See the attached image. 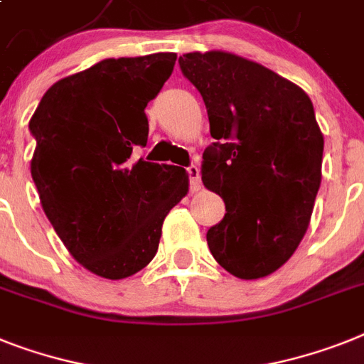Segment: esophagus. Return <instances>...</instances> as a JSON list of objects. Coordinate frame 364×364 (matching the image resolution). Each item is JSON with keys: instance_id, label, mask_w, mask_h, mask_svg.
I'll return each mask as SVG.
<instances>
[{"instance_id": "esophagus-1", "label": "esophagus", "mask_w": 364, "mask_h": 364, "mask_svg": "<svg viewBox=\"0 0 364 364\" xmlns=\"http://www.w3.org/2000/svg\"><path fill=\"white\" fill-rule=\"evenodd\" d=\"M188 176H189V189L191 191H199L200 189V169L197 165H189L188 167Z\"/></svg>"}]
</instances>
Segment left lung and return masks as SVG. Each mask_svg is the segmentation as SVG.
I'll use <instances>...</instances> for the list:
<instances>
[{
	"mask_svg": "<svg viewBox=\"0 0 364 364\" xmlns=\"http://www.w3.org/2000/svg\"><path fill=\"white\" fill-rule=\"evenodd\" d=\"M178 63L203 96L215 139L203 154V184L227 208L206 232L210 253L234 277H266L307 232L322 182L323 135L311 98L229 52L184 53Z\"/></svg>",
	"mask_w": 364,
	"mask_h": 364,
	"instance_id": "left-lung-1",
	"label": "left lung"
}]
</instances>
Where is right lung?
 <instances>
[{"label":"right lung","mask_w":364,"mask_h":364,"mask_svg":"<svg viewBox=\"0 0 364 364\" xmlns=\"http://www.w3.org/2000/svg\"><path fill=\"white\" fill-rule=\"evenodd\" d=\"M176 53L104 59L53 83L29 121L31 176L68 253L100 277H130L154 258L169 210L188 195L182 167L135 161L145 107Z\"/></svg>","instance_id":"add662e5"}]
</instances>
